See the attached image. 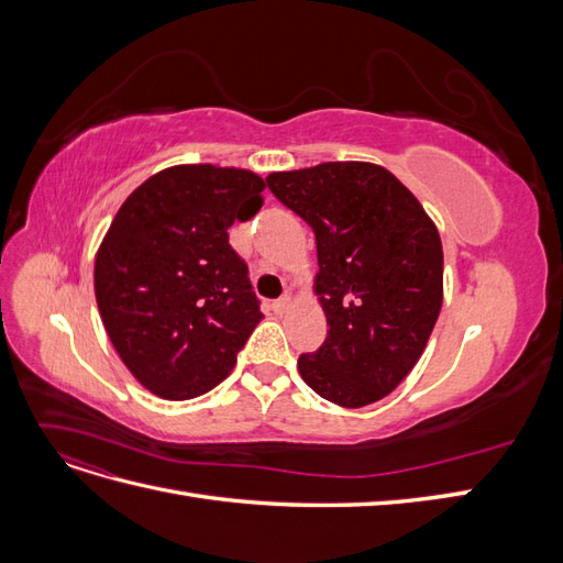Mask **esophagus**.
I'll return each mask as SVG.
<instances>
[{
  "label": "esophagus",
  "instance_id": "esophagus-1",
  "mask_svg": "<svg viewBox=\"0 0 563 563\" xmlns=\"http://www.w3.org/2000/svg\"><path fill=\"white\" fill-rule=\"evenodd\" d=\"M288 308H291V298H288V296H282V298L272 302V310H275L277 314H284Z\"/></svg>",
  "mask_w": 563,
  "mask_h": 563
}]
</instances>
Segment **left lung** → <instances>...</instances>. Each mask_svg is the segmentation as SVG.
I'll return each mask as SVG.
<instances>
[{"label": "left lung", "instance_id": "8db88e82", "mask_svg": "<svg viewBox=\"0 0 563 563\" xmlns=\"http://www.w3.org/2000/svg\"><path fill=\"white\" fill-rule=\"evenodd\" d=\"M265 183L317 240L329 335L298 356L302 380L345 408L383 399L420 360L441 310L444 251L434 223L376 164L327 162Z\"/></svg>", "mask_w": 563, "mask_h": 563}]
</instances>
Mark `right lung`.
I'll return each instance as SVG.
<instances>
[{"label": "right lung", "mask_w": 563, "mask_h": 563, "mask_svg": "<svg viewBox=\"0 0 563 563\" xmlns=\"http://www.w3.org/2000/svg\"><path fill=\"white\" fill-rule=\"evenodd\" d=\"M244 168L183 164L147 178L117 211L96 255V300L117 354L162 399H192L228 378L263 319L234 220L263 207Z\"/></svg>", "instance_id": "add662e5"}]
</instances>
